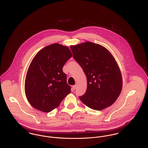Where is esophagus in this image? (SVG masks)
<instances>
[{
  "mask_svg": "<svg viewBox=\"0 0 148 148\" xmlns=\"http://www.w3.org/2000/svg\"><path fill=\"white\" fill-rule=\"evenodd\" d=\"M76 88H77V85H75L72 86V88H73V90H75L76 89Z\"/></svg>",
  "mask_w": 148,
  "mask_h": 148,
  "instance_id": "34e87169",
  "label": "esophagus"
}]
</instances>
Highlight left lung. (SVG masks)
Here are the masks:
<instances>
[{"mask_svg": "<svg viewBox=\"0 0 148 148\" xmlns=\"http://www.w3.org/2000/svg\"><path fill=\"white\" fill-rule=\"evenodd\" d=\"M70 48L87 79V89L79 97L80 100L96 110L112 106L123 87L121 73L114 57L104 47L90 42Z\"/></svg>", "mask_w": 148, "mask_h": 148, "instance_id": "8db88e82", "label": "left lung"}]
</instances>
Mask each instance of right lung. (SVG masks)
<instances>
[{
    "instance_id": "obj_1",
    "label": "right lung",
    "mask_w": 148,
    "mask_h": 148,
    "mask_svg": "<svg viewBox=\"0 0 148 148\" xmlns=\"http://www.w3.org/2000/svg\"><path fill=\"white\" fill-rule=\"evenodd\" d=\"M72 56L68 47L58 43L44 47L35 55L28 69L24 86L27 99L34 108L49 112L70 93L63 68Z\"/></svg>"
}]
</instances>
